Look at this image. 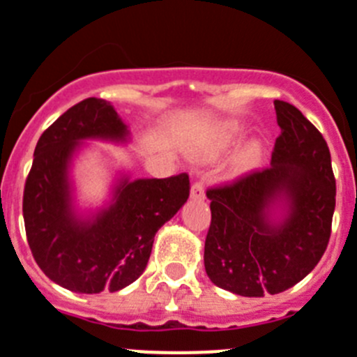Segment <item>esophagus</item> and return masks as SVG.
I'll use <instances>...</instances> for the list:
<instances>
[{
  "mask_svg": "<svg viewBox=\"0 0 357 357\" xmlns=\"http://www.w3.org/2000/svg\"><path fill=\"white\" fill-rule=\"evenodd\" d=\"M192 199L195 200H204L206 199V190H204V183L202 181H195L192 185V192H190Z\"/></svg>",
  "mask_w": 357,
  "mask_h": 357,
  "instance_id": "1",
  "label": "esophagus"
}]
</instances>
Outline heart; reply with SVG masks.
Wrapping results in <instances>:
<instances>
[{
  "mask_svg": "<svg viewBox=\"0 0 357 357\" xmlns=\"http://www.w3.org/2000/svg\"><path fill=\"white\" fill-rule=\"evenodd\" d=\"M256 160H258V146H251L248 151H245L244 157H242V164L251 165L255 164Z\"/></svg>",
  "mask_w": 357,
  "mask_h": 357,
  "instance_id": "heart-1",
  "label": "heart"
}]
</instances>
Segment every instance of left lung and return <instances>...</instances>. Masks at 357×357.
I'll use <instances>...</instances> for the list:
<instances>
[{
	"label": "left lung",
	"instance_id": "1",
	"mask_svg": "<svg viewBox=\"0 0 357 357\" xmlns=\"http://www.w3.org/2000/svg\"><path fill=\"white\" fill-rule=\"evenodd\" d=\"M274 106L281 136L272 164L206 192V272L218 288L241 296L293 288L319 263L331 235L337 185L330 148L300 109L284 101ZM278 199L289 213L275 225L268 213Z\"/></svg>",
	"mask_w": 357,
	"mask_h": 357
}]
</instances>
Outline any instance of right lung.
Instances as JSON below:
<instances>
[{"label": "right lung", "mask_w": 357, "mask_h": 357, "mask_svg": "<svg viewBox=\"0 0 357 357\" xmlns=\"http://www.w3.org/2000/svg\"><path fill=\"white\" fill-rule=\"evenodd\" d=\"M126 123L109 102L89 98L62 113L38 139L24 186L27 244L50 281L94 295L126 288L144 272L158 228L190 197L186 172L164 179H122L113 204L92 221L76 220L68 167L83 139L126 141Z\"/></svg>", "instance_id": "1"}]
</instances>
